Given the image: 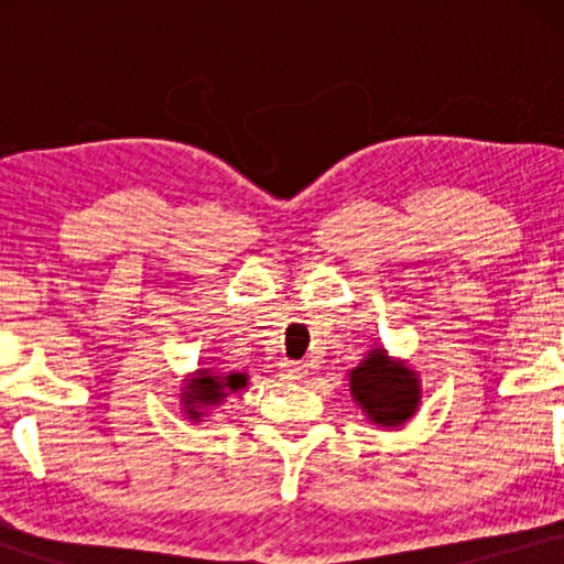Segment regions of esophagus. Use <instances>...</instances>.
<instances>
[{
    "label": "esophagus",
    "mask_w": 564,
    "mask_h": 564,
    "mask_svg": "<svg viewBox=\"0 0 564 564\" xmlns=\"http://www.w3.org/2000/svg\"><path fill=\"white\" fill-rule=\"evenodd\" d=\"M280 372L284 380H303V377L307 375V369H305V365H300V361L284 359L280 365Z\"/></svg>",
    "instance_id": "esophagus-1"
}]
</instances>
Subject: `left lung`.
Instances as JSON below:
<instances>
[{"label":"left lung","mask_w":564,"mask_h":564,"mask_svg":"<svg viewBox=\"0 0 564 564\" xmlns=\"http://www.w3.org/2000/svg\"><path fill=\"white\" fill-rule=\"evenodd\" d=\"M351 395L369 419L382 426H400L419 405V380L411 369L392 365L382 349L351 369Z\"/></svg>","instance_id":"left-lung-1"}]
</instances>
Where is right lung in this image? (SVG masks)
<instances>
[{
  "instance_id": "obj_1",
  "label": "right lung",
  "mask_w": 564,
  "mask_h": 564,
  "mask_svg": "<svg viewBox=\"0 0 564 564\" xmlns=\"http://www.w3.org/2000/svg\"><path fill=\"white\" fill-rule=\"evenodd\" d=\"M246 384V375H226V377H218V375H210V372H199V377L195 382L187 388V405L189 408V415H195L197 419V411L195 408L199 405H218L223 398L228 395V392H236L238 388H243Z\"/></svg>"
}]
</instances>
